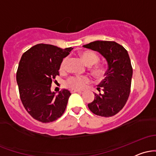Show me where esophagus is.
Listing matches in <instances>:
<instances>
[{"mask_svg":"<svg viewBox=\"0 0 156 156\" xmlns=\"http://www.w3.org/2000/svg\"><path fill=\"white\" fill-rule=\"evenodd\" d=\"M71 92H72V93H75V92L81 93V92H83V91L78 90V89H71Z\"/></svg>","mask_w":156,"mask_h":156,"instance_id":"1","label":"esophagus"}]
</instances>
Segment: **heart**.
I'll return each mask as SVG.
<instances>
[{"label":"heart","mask_w":156,"mask_h":156,"mask_svg":"<svg viewBox=\"0 0 156 156\" xmlns=\"http://www.w3.org/2000/svg\"><path fill=\"white\" fill-rule=\"evenodd\" d=\"M87 66H92L98 62V56L93 52H84L81 54ZM67 58H64L60 64V70L64 71L67 64ZM93 73L95 76H102L104 73V69L101 67H95L93 69ZM89 82V78L87 76H73L69 78L67 81V85L73 89H82Z\"/></svg>","instance_id":"obj_1"}]
</instances>
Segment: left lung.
<instances>
[{"mask_svg":"<svg viewBox=\"0 0 156 156\" xmlns=\"http://www.w3.org/2000/svg\"><path fill=\"white\" fill-rule=\"evenodd\" d=\"M97 51L108 64L105 78L98 86L99 94L88 104L93 114L109 117L117 114L124 107L130 94L133 69L128 51L115 42L98 40L83 45Z\"/></svg>","mask_w":156,"mask_h":156,"instance_id":"left-lung-1","label":"left lung"}]
</instances>
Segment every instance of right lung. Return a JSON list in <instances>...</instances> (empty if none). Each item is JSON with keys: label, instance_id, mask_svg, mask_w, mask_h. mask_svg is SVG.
<instances>
[{"label": "right lung", "instance_id": "add662e5", "mask_svg": "<svg viewBox=\"0 0 156 156\" xmlns=\"http://www.w3.org/2000/svg\"><path fill=\"white\" fill-rule=\"evenodd\" d=\"M73 48L65 49L38 44L23 53L17 72L20 96L26 110L42 122H53L62 116L71 93L64 89L55 94L51 90L60 64Z\"/></svg>", "mask_w": 156, "mask_h": 156}]
</instances>
